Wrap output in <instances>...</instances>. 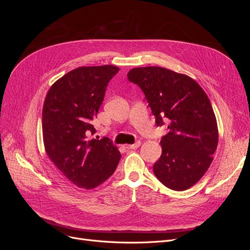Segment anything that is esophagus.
Wrapping results in <instances>:
<instances>
[{"mask_svg":"<svg viewBox=\"0 0 250 250\" xmlns=\"http://www.w3.org/2000/svg\"><path fill=\"white\" fill-rule=\"evenodd\" d=\"M140 146H141V142L138 141V142H136L135 144H133V145H126L125 147H126V149H137V148H139Z\"/></svg>","mask_w":250,"mask_h":250,"instance_id":"1","label":"esophagus"}]
</instances>
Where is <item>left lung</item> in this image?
Returning <instances> with one entry per match:
<instances>
[{
	"label": "left lung",
	"instance_id": "left-lung-1",
	"mask_svg": "<svg viewBox=\"0 0 250 250\" xmlns=\"http://www.w3.org/2000/svg\"><path fill=\"white\" fill-rule=\"evenodd\" d=\"M127 79L143 90L156 125L169 122L154 174L168 188H191L207 172L218 146L217 120L206 92L190 77L161 67L134 68Z\"/></svg>",
	"mask_w": 250,
	"mask_h": 250
}]
</instances>
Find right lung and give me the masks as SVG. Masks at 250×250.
Returning a JSON list of instances; mask_svg holds the SVG:
<instances>
[{"label":"right lung","instance_id":"add662e5","mask_svg":"<svg viewBox=\"0 0 250 250\" xmlns=\"http://www.w3.org/2000/svg\"><path fill=\"white\" fill-rule=\"evenodd\" d=\"M120 71L111 64L80 67L49 88L42 108V134L49 159L75 186L92 189L108 179L121 152L108 138L91 139L105 90Z\"/></svg>","mask_w":250,"mask_h":250}]
</instances>
